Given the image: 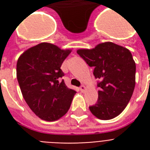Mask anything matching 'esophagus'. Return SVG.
Listing matches in <instances>:
<instances>
[{
    "mask_svg": "<svg viewBox=\"0 0 150 150\" xmlns=\"http://www.w3.org/2000/svg\"><path fill=\"white\" fill-rule=\"evenodd\" d=\"M86 89V86H85L84 85H82V86H81V87H80V91L81 92H85V90Z\"/></svg>",
    "mask_w": 150,
    "mask_h": 150,
    "instance_id": "esophagus-1",
    "label": "esophagus"
}]
</instances>
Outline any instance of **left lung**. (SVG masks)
I'll return each mask as SVG.
<instances>
[{"mask_svg": "<svg viewBox=\"0 0 150 150\" xmlns=\"http://www.w3.org/2000/svg\"><path fill=\"white\" fill-rule=\"evenodd\" d=\"M77 53L100 82L98 100L89 107L94 116L110 120L123 111L132 96L135 86V62L130 50L111 42L100 43L93 49H79Z\"/></svg>", "mask_w": 150, "mask_h": 150, "instance_id": "left-lung-1", "label": "left lung"}]
</instances>
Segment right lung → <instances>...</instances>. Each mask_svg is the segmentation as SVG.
<instances>
[{
	"mask_svg": "<svg viewBox=\"0 0 150 150\" xmlns=\"http://www.w3.org/2000/svg\"><path fill=\"white\" fill-rule=\"evenodd\" d=\"M71 50L41 43L18 59L16 75L23 98L36 116L47 121L58 120L68 112L76 92L66 86L61 67Z\"/></svg>",
	"mask_w": 150,
	"mask_h": 150,
	"instance_id": "obj_1",
	"label": "right lung"
}]
</instances>
